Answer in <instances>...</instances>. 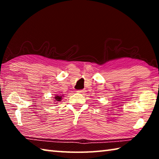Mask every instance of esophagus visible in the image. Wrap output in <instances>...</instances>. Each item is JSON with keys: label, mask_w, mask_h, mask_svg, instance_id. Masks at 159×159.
<instances>
[{"label": "esophagus", "mask_w": 159, "mask_h": 159, "mask_svg": "<svg viewBox=\"0 0 159 159\" xmlns=\"http://www.w3.org/2000/svg\"><path fill=\"white\" fill-rule=\"evenodd\" d=\"M77 93H81V94H83V93H85V90H77Z\"/></svg>", "instance_id": "obj_1"}]
</instances>
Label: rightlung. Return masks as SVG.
I'll use <instances>...</instances> for the list:
<instances>
[{
	"label": "right lung",
	"instance_id": "right-lung-1",
	"mask_svg": "<svg viewBox=\"0 0 159 159\" xmlns=\"http://www.w3.org/2000/svg\"><path fill=\"white\" fill-rule=\"evenodd\" d=\"M55 99H56V101H61V99H62V97H61V95H60V96H55Z\"/></svg>",
	"mask_w": 159,
	"mask_h": 159
}]
</instances>
